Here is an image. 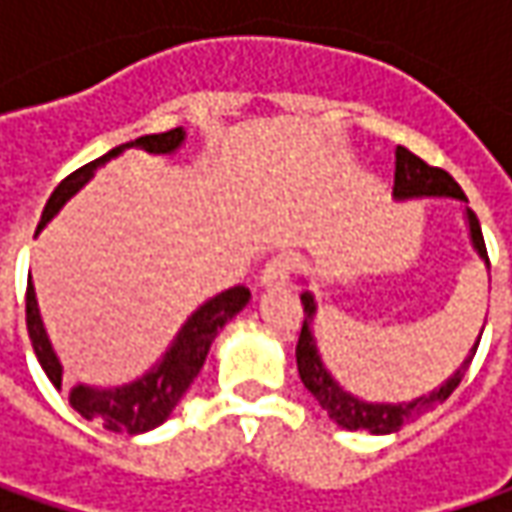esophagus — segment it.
<instances>
[{"label":"esophagus","instance_id":"obj_1","mask_svg":"<svg viewBox=\"0 0 512 512\" xmlns=\"http://www.w3.org/2000/svg\"><path fill=\"white\" fill-rule=\"evenodd\" d=\"M290 273H293V259L287 256V253H279V256H273L270 262L262 270V276H259V285L270 287V285H282L290 279Z\"/></svg>","mask_w":512,"mask_h":512}]
</instances>
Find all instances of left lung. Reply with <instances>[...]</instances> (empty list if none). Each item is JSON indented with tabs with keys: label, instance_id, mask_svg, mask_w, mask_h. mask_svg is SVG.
<instances>
[{
	"label": "left lung",
	"instance_id": "1",
	"mask_svg": "<svg viewBox=\"0 0 512 512\" xmlns=\"http://www.w3.org/2000/svg\"><path fill=\"white\" fill-rule=\"evenodd\" d=\"M393 196L396 199H422V196H453L459 202H467V196L462 193L459 182L442 168H433L427 165L424 159H419L416 153H410L407 148H396V182H393ZM467 216V225H470V242L476 247V253L484 259V265L490 267L487 259V247H484L482 225L476 219V213L467 207L464 210ZM302 307H305V322H302V333H299V344H296V364H299V376L305 387L313 393V399L322 404V410H327V416L336 424H342L344 430H367V433H396L402 430L404 424L416 422L419 416H424L427 410H433L436 404H442L464 379L467 367L476 356V347L467 353V359L462 367L447 379V382L427 393L419 396L413 402H399V404H376V402H362L356 399L353 393H347L339 382L327 373L325 362L319 356V347L313 339V316H316V302H313V293L305 290L302 293ZM482 339V336H479Z\"/></svg>",
	"mask_w": 512,
	"mask_h": 512
}]
</instances>
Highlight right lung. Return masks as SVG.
I'll return each mask as SVG.
<instances>
[{
  "instance_id": "obj_1",
  "label": "right lung",
  "mask_w": 512,
  "mask_h": 512,
  "mask_svg": "<svg viewBox=\"0 0 512 512\" xmlns=\"http://www.w3.org/2000/svg\"><path fill=\"white\" fill-rule=\"evenodd\" d=\"M185 142V130L173 128L165 133H150V136H139L136 142H125L119 148H113L105 156L93 159L79 170H73L68 179H62L56 190L50 193L48 205L42 210V222L36 227V233L48 225L50 219L59 213V207L68 202L76 190L88 185L90 176L96 168H102L113 156H119L125 148H142L148 153H173L182 148ZM250 302V290L245 285H236L207 299L199 310H193L187 316L182 330L176 333V339L168 347V353L159 362L150 367L145 376H139L136 382L122 384V387H88V384H76L70 390V407L88 419V422H99L105 430L113 433H148L153 427L168 419L173 407L182 402L187 387L199 376L202 364L207 359V350L216 339V333ZM25 322H28V336L33 344V353L42 364V370L48 373L56 390H62V364L56 359L53 347H50L48 333L39 316V305H36V293H33V282L28 279V293H25Z\"/></svg>"
}]
</instances>
